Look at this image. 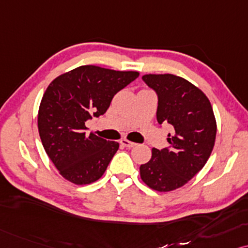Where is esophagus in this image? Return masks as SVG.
Returning <instances> with one entry per match:
<instances>
[{
  "mask_svg": "<svg viewBox=\"0 0 248 248\" xmlns=\"http://www.w3.org/2000/svg\"><path fill=\"white\" fill-rule=\"evenodd\" d=\"M120 144L122 145V146L128 147V148L136 146V143H134V141H130V140H120Z\"/></svg>",
  "mask_w": 248,
  "mask_h": 248,
  "instance_id": "34e87169",
  "label": "esophagus"
}]
</instances>
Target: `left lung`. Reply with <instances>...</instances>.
Returning <instances> with one entry per match:
<instances>
[{
  "instance_id": "obj_1",
  "label": "left lung",
  "mask_w": 248,
  "mask_h": 248,
  "mask_svg": "<svg viewBox=\"0 0 248 248\" xmlns=\"http://www.w3.org/2000/svg\"><path fill=\"white\" fill-rule=\"evenodd\" d=\"M141 78L157 95V122H168L174 131L168 135L169 147L152 150L151 160L140 168V178L152 189L171 191L205 166L216 141V118L206 95L186 79L171 74Z\"/></svg>"
}]
</instances>
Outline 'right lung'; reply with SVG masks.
Returning <instances> with one entry per match:
<instances>
[{
	"mask_svg": "<svg viewBox=\"0 0 248 248\" xmlns=\"http://www.w3.org/2000/svg\"><path fill=\"white\" fill-rule=\"evenodd\" d=\"M140 72L81 65L60 75L46 88L38 110V133L48 157L64 179L88 185L103 176L119 148L91 133L85 122L100 117L119 91Z\"/></svg>",
	"mask_w": 248,
	"mask_h": 248,
	"instance_id": "right-lung-1",
	"label": "right lung"
}]
</instances>
